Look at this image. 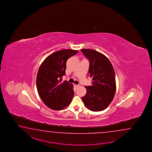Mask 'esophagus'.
I'll return each instance as SVG.
<instances>
[{
    "mask_svg": "<svg viewBox=\"0 0 152 152\" xmlns=\"http://www.w3.org/2000/svg\"><path fill=\"white\" fill-rule=\"evenodd\" d=\"M74 86H75V89L77 88V87L79 86V85H77V84H75V85H74Z\"/></svg>",
    "mask_w": 152,
    "mask_h": 152,
    "instance_id": "1",
    "label": "esophagus"
}]
</instances>
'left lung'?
Segmentation results:
<instances>
[{"label": "left lung", "instance_id": "8db88e82", "mask_svg": "<svg viewBox=\"0 0 152 152\" xmlns=\"http://www.w3.org/2000/svg\"><path fill=\"white\" fill-rule=\"evenodd\" d=\"M81 52L90 60L88 74L92 85L85 86L86 94L82 97L85 107L92 111H99L109 105L115 94L116 85L115 71L106 56L93 49Z\"/></svg>", "mask_w": 152, "mask_h": 152}]
</instances>
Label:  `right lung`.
<instances>
[{"instance_id":"obj_1","label":"right lung","mask_w":152,"mask_h":152,"mask_svg":"<svg viewBox=\"0 0 152 152\" xmlns=\"http://www.w3.org/2000/svg\"><path fill=\"white\" fill-rule=\"evenodd\" d=\"M78 51L64 49L52 53L42 62L37 75L36 87L43 102L52 110L64 109L74 96L73 85L62 81L66 62Z\"/></svg>"}]
</instances>
